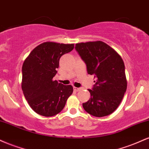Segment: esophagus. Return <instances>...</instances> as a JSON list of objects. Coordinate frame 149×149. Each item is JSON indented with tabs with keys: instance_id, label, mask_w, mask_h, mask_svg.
<instances>
[{
	"instance_id": "esophagus-1",
	"label": "esophagus",
	"mask_w": 149,
	"mask_h": 149,
	"mask_svg": "<svg viewBox=\"0 0 149 149\" xmlns=\"http://www.w3.org/2000/svg\"><path fill=\"white\" fill-rule=\"evenodd\" d=\"M73 89L76 91H80V90H82V88H76V87H73Z\"/></svg>"
}]
</instances>
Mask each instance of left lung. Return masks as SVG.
I'll return each mask as SVG.
<instances>
[{
    "instance_id": "1",
    "label": "left lung",
    "mask_w": 149,
    "mask_h": 149,
    "mask_svg": "<svg viewBox=\"0 0 149 149\" xmlns=\"http://www.w3.org/2000/svg\"><path fill=\"white\" fill-rule=\"evenodd\" d=\"M76 50L85 63L88 73L95 76L88 90L90 98L83 104L90 115L103 117L118 107L127 90L125 64L120 56L102 41L76 44Z\"/></svg>"
}]
</instances>
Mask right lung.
I'll use <instances>...</instances> for the list:
<instances>
[{
	"label": "right lung",
	"instance_id": "obj_1",
	"mask_svg": "<svg viewBox=\"0 0 149 149\" xmlns=\"http://www.w3.org/2000/svg\"><path fill=\"white\" fill-rule=\"evenodd\" d=\"M73 47V44L45 42L35 47L25 59L22 89L31 108L39 115H57L73 93L71 85H64L52 78L57 73L61 56Z\"/></svg>",
	"mask_w": 149,
	"mask_h": 149
}]
</instances>
